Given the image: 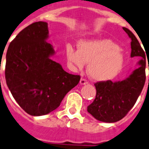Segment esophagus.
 Here are the masks:
<instances>
[{
	"mask_svg": "<svg viewBox=\"0 0 149 149\" xmlns=\"http://www.w3.org/2000/svg\"><path fill=\"white\" fill-rule=\"evenodd\" d=\"M80 84H81V85H85V84H88V82L87 80L84 79V78H81V81H80Z\"/></svg>",
	"mask_w": 149,
	"mask_h": 149,
	"instance_id": "1",
	"label": "esophagus"
}]
</instances>
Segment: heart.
Wrapping results in <instances>:
<instances>
[{
    "instance_id": "heart-1",
    "label": "heart",
    "mask_w": 149,
    "mask_h": 149,
    "mask_svg": "<svg viewBox=\"0 0 149 149\" xmlns=\"http://www.w3.org/2000/svg\"><path fill=\"white\" fill-rule=\"evenodd\" d=\"M68 63L77 69L88 65V75L97 81L111 80L120 73L123 66V52L113 40L109 39L81 40L77 50L66 48Z\"/></svg>"
}]
</instances>
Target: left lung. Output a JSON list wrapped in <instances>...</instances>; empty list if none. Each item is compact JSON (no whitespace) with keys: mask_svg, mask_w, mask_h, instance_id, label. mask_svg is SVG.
Segmentation results:
<instances>
[{"mask_svg":"<svg viewBox=\"0 0 149 149\" xmlns=\"http://www.w3.org/2000/svg\"><path fill=\"white\" fill-rule=\"evenodd\" d=\"M123 29L132 39L130 56L139 57L140 60L137 62L139 67L125 79L114 82L100 81L94 84L96 97L88 107V112L96 120L104 123H115L126 116L136 104L146 82L145 52L133 33L127 28Z\"/></svg>","mask_w":149,"mask_h":149,"instance_id":"8db88e82","label":"left lung"}]
</instances>
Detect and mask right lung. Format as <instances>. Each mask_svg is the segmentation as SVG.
<instances>
[{
    "label": "right lung",
    "mask_w": 149,
    "mask_h": 149,
    "mask_svg": "<svg viewBox=\"0 0 149 149\" xmlns=\"http://www.w3.org/2000/svg\"><path fill=\"white\" fill-rule=\"evenodd\" d=\"M48 38L46 22L32 23L10 43L6 55L7 87L19 107L34 116L57 109L81 78L52 59L55 52Z\"/></svg>",
    "instance_id": "add662e5"
}]
</instances>
